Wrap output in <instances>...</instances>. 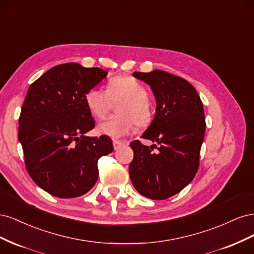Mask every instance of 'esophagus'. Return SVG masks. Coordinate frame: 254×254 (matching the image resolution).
Wrapping results in <instances>:
<instances>
[{"label":"esophagus","instance_id":"obj_1","mask_svg":"<svg viewBox=\"0 0 254 254\" xmlns=\"http://www.w3.org/2000/svg\"><path fill=\"white\" fill-rule=\"evenodd\" d=\"M123 145H124V143L121 142V141H113V147H114L115 150L120 149Z\"/></svg>","mask_w":254,"mask_h":254}]
</instances>
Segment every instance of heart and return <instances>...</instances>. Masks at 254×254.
Returning a JSON list of instances; mask_svg holds the SVG:
<instances>
[{"mask_svg":"<svg viewBox=\"0 0 254 254\" xmlns=\"http://www.w3.org/2000/svg\"><path fill=\"white\" fill-rule=\"evenodd\" d=\"M147 97V89L140 80L132 76L122 75L109 81L108 90L90 89L84 96V101L90 112L94 117L102 119L111 108L112 101L124 99L118 108L120 115L107 118L97 127L102 134L112 139H120L132 131L135 123L141 127L149 124L151 109Z\"/></svg>","mask_w":254,"mask_h":254,"instance_id":"heart-1","label":"heart"}]
</instances>
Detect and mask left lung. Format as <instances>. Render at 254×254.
Returning <instances> with one entry per match:
<instances>
[{"label": "left lung", "mask_w": 254, "mask_h": 254, "mask_svg": "<svg viewBox=\"0 0 254 254\" xmlns=\"http://www.w3.org/2000/svg\"><path fill=\"white\" fill-rule=\"evenodd\" d=\"M133 76L149 84L155 95V118L141 137L158 147L130 143L133 160L129 176L141 195L163 200L182 190L198 171L205 132L203 105L195 88L178 76L161 70Z\"/></svg>", "instance_id": "obj_1"}]
</instances>
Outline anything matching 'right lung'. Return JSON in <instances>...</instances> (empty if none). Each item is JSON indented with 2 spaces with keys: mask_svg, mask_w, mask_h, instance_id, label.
Listing matches in <instances>:
<instances>
[{
  "mask_svg": "<svg viewBox=\"0 0 254 254\" xmlns=\"http://www.w3.org/2000/svg\"><path fill=\"white\" fill-rule=\"evenodd\" d=\"M107 75L99 67L64 64L50 68L27 91L19 142L30 178L53 196L88 193L98 178L97 160L113 151L109 136L86 135L95 123L84 96Z\"/></svg>",
  "mask_w": 254,
  "mask_h": 254,
  "instance_id": "right-lung-1",
  "label": "right lung"
}]
</instances>
